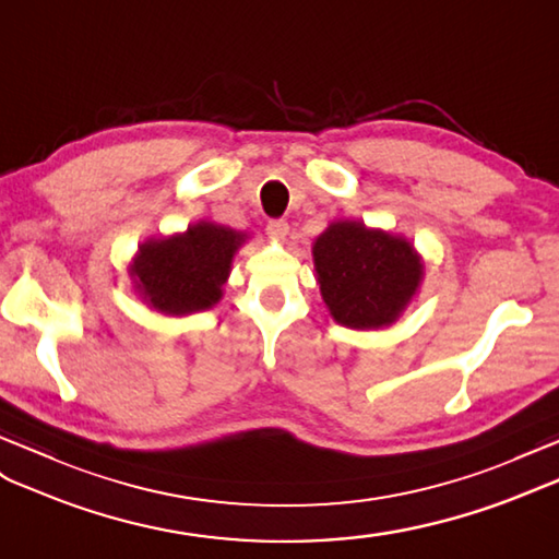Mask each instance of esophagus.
Instances as JSON below:
<instances>
[{
  "label": "esophagus",
  "instance_id": "esophagus-1",
  "mask_svg": "<svg viewBox=\"0 0 559 559\" xmlns=\"http://www.w3.org/2000/svg\"><path fill=\"white\" fill-rule=\"evenodd\" d=\"M267 235L275 239V241H284L289 235V225L284 221H270L267 223Z\"/></svg>",
  "mask_w": 559,
  "mask_h": 559
}]
</instances>
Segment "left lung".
Here are the masks:
<instances>
[{
  "label": "left lung",
  "mask_w": 559,
  "mask_h": 559,
  "mask_svg": "<svg viewBox=\"0 0 559 559\" xmlns=\"http://www.w3.org/2000/svg\"><path fill=\"white\" fill-rule=\"evenodd\" d=\"M322 301L336 324L384 330L413 304L425 261L411 239L362 221H334L312 243Z\"/></svg>",
  "instance_id": "1"
}]
</instances>
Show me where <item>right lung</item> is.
I'll return each instance as SVG.
<instances>
[{"label":"right lung","instance_id":"right-lung-1","mask_svg":"<svg viewBox=\"0 0 559 559\" xmlns=\"http://www.w3.org/2000/svg\"><path fill=\"white\" fill-rule=\"evenodd\" d=\"M247 239V233L211 221L146 239L128 267L132 289L146 308L168 318L209 310L223 298L235 253Z\"/></svg>","mask_w":559,"mask_h":559}]
</instances>
